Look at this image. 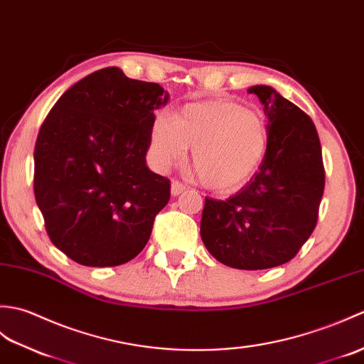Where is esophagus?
Wrapping results in <instances>:
<instances>
[{
  "label": "esophagus",
  "mask_w": 364,
  "mask_h": 364,
  "mask_svg": "<svg viewBox=\"0 0 364 364\" xmlns=\"http://www.w3.org/2000/svg\"><path fill=\"white\" fill-rule=\"evenodd\" d=\"M185 190H187V187H185L182 182H179V181H173L171 182V195L173 196H179L181 193H183Z\"/></svg>",
  "instance_id": "1"
}]
</instances>
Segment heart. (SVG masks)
<instances>
[{"instance_id":"1","label":"heart","mask_w":364,"mask_h":364,"mask_svg":"<svg viewBox=\"0 0 364 364\" xmlns=\"http://www.w3.org/2000/svg\"><path fill=\"white\" fill-rule=\"evenodd\" d=\"M193 148L191 164L207 188L232 191L247 182L268 151V126L235 101L210 100L183 106L174 118L159 114L151 126L157 165L169 166Z\"/></svg>"}]
</instances>
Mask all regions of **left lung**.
Returning a JSON list of instances; mask_svg holds the SVG:
<instances>
[{"instance_id": "obj_1", "label": "left lung", "mask_w": 364, "mask_h": 364, "mask_svg": "<svg viewBox=\"0 0 364 364\" xmlns=\"http://www.w3.org/2000/svg\"><path fill=\"white\" fill-rule=\"evenodd\" d=\"M268 117V151L258 171L225 200L205 198L200 238L218 262L268 269L291 260L318 223L326 171L311 118L272 87L254 85Z\"/></svg>"}]
</instances>
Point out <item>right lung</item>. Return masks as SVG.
Here are the masks:
<instances>
[{
  "mask_svg": "<svg viewBox=\"0 0 364 364\" xmlns=\"http://www.w3.org/2000/svg\"><path fill=\"white\" fill-rule=\"evenodd\" d=\"M156 82L117 67L80 79L54 104L34 149V195L53 245L79 264L131 262L146 246L171 185L146 166Z\"/></svg>",
  "mask_w": 364,
  "mask_h": 364,
  "instance_id": "add662e5",
  "label": "right lung"
}]
</instances>
